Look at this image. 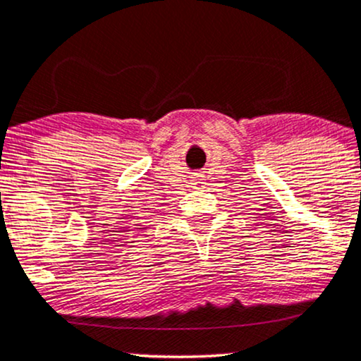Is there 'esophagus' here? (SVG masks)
Here are the masks:
<instances>
[{"mask_svg":"<svg viewBox=\"0 0 361 361\" xmlns=\"http://www.w3.org/2000/svg\"><path fill=\"white\" fill-rule=\"evenodd\" d=\"M190 185H191V188H195V190H201V188H204L206 181H204V178L201 176V175H195L193 178H191Z\"/></svg>","mask_w":361,"mask_h":361,"instance_id":"34e87169","label":"esophagus"}]
</instances>
